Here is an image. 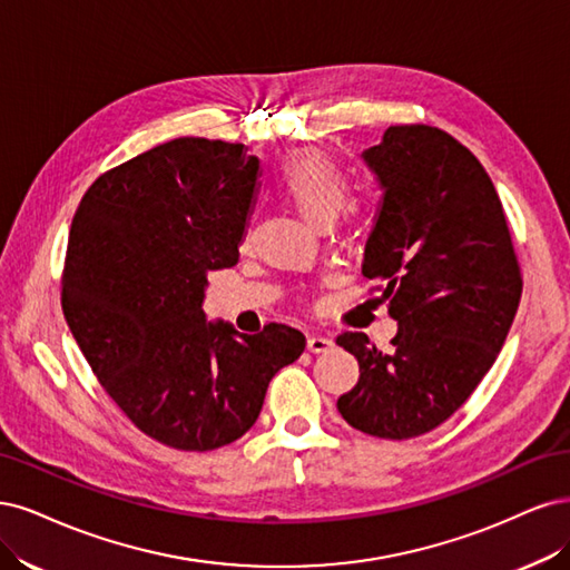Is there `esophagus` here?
Here are the masks:
<instances>
[{
	"mask_svg": "<svg viewBox=\"0 0 570 570\" xmlns=\"http://www.w3.org/2000/svg\"><path fill=\"white\" fill-rule=\"evenodd\" d=\"M332 347H334V341L328 336H322V334L307 336V351L309 353H326V351H332Z\"/></svg>",
	"mask_w": 570,
	"mask_h": 570,
	"instance_id": "1",
	"label": "esophagus"
}]
</instances>
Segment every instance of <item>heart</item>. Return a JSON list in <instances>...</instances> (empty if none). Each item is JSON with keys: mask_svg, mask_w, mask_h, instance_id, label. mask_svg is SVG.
I'll list each match as a JSON object with an SVG mask.
<instances>
[{"mask_svg": "<svg viewBox=\"0 0 570 570\" xmlns=\"http://www.w3.org/2000/svg\"><path fill=\"white\" fill-rule=\"evenodd\" d=\"M277 187L307 223L328 227L351 198V179L341 165L322 151L303 149L284 158Z\"/></svg>", "mask_w": 570, "mask_h": 570, "instance_id": "obj_1", "label": "heart"}]
</instances>
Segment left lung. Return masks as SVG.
I'll list each match as a JSON object with an SVG mask.
<instances>
[{
    "label": "left lung",
    "mask_w": 570,
    "mask_h": 570,
    "mask_svg": "<svg viewBox=\"0 0 570 570\" xmlns=\"http://www.w3.org/2000/svg\"><path fill=\"white\" fill-rule=\"evenodd\" d=\"M381 189L362 274L397 320L393 351L336 338L360 379L338 397L353 429L407 440L443 424L498 360L521 272L492 179L466 146L429 125H395L362 154Z\"/></svg>",
    "instance_id": "1"
}]
</instances>
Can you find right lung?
<instances>
[{"instance_id":"right-lung-1","label":"right lung","mask_w":570,"mask_h":570,"mask_svg":"<svg viewBox=\"0 0 570 570\" xmlns=\"http://www.w3.org/2000/svg\"><path fill=\"white\" fill-rule=\"evenodd\" d=\"M258 175L244 144L181 137L101 175L72 217V338L125 416L175 450L242 438L272 376L305 351L298 328L248 336L204 309L206 274L238 263Z\"/></svg>"}]
</instances>
